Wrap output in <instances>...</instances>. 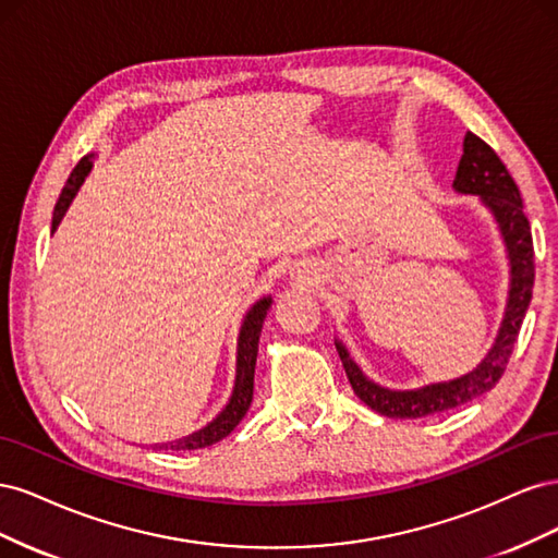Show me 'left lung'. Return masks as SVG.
I'll return each instance as SVG.
<instances>
[{
    "label": "left lung",
    "instance_id": "obj_1",
    "mask_svg": "<svg viewBox=\"0 0 558 558\" xmlns=\"http://www.w3.org/2000/svg\"><path fill=\"white\" fill-rule=\"evenodd\" d=\"M453 191L461 195H477L482 199V205L492 211L494 221L498 223V230L502 234L510 263V291L502 324L496 335L494 347L488 349L486 359L472 369V373L449 381L421 386L414 388V391H393V388H386L375 384L373 379H367L363 375V369L349 356L347 347L340 340H335L337 353H340L353 393H356L369 410H375L384 416L421 418L440 414L475 400L486 391H492L502 377L505 367H508L519 328L529 310V302L533 295L535 265L531 226L526 214H523L521 193L514 179L510 177L508 167H505L502 160L496 156V150L472 132H465L463 156L459 162V170H456Z\"/></svg>",
    "mask_w": 558,
    "mask_h": 558
}]
</instances>
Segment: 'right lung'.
I'll return each mask as SVG.
<instances>
[{"mask_svg":"<svg viewBox=\"0 0 558 558\" xmlns=\"http://www.w3.org/2000/svg\"><path fill=\"white\" fill-rule=\"evenodd\" d=\"M93 167V156L81 158L78 165L74 167V172L66 179L64 189L60 193V199L56 205L53 211V228L50 232H56L62 216L70 209L74 195L78 193L81 183L86 181L88 172ZM272 305V298H263L258 300L256 305H253L244 320H242V328H240V337H238V377H234V388H232V396L228 400V404L223 408V412L218 414L214 421L205 428H199L191 435L179 437L174 442H162L156 445L154 449H165V451H195V449H205L216 445L218 440H223L226 435H230L234 430V426L240 424L244 418V414L251 408V400H253V373H256V356H258V340H260V330H263V320L267 316V310Z\"/></svg>","mask_w":558,"mask_h":558,"instance_id":"right-lung-1","label":"right lung"}]
</instances>
